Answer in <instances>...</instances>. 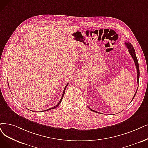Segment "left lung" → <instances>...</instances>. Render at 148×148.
I'll use <instances>...</instances> for the list:
<instances>
[{
	"label": "left lung",
	"mask_w": 148,
	"mask_h": 148,
	"mask_svg": "<svg viewBox=\"0 0 148 148\" xmlns=\"http://www.w3.org/2000/svg\"><path fill=\"white\" fill-rule=\"evenodd\" d=\"M125 45L126 46V47L128 49V51H129V53H130V55H131L132 58H133V60L134 61V62H135V66H136V69H137V82L138 83V81H139V77H140V70H139V65H138V60H137V56H136V54H135V50L134 49V47L132 46V45L129 43V42H126L125 43ZM137 90H138V87H137V90H136L134 95V97L132 99V101L133 100V99L134 98L135 96L136 93H137ZM90 109V110H91L93 112H97V113H99V112L96 111V110H92L91 108H88Z\"/></svg>",
	"instance_id": "8db88e82"
}]
</instances>
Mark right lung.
I'll return each instance as SVG.
<instances>
[{"mask_svg":"<svg viewBox=\"0 0 148 148\" xmlns=\"http://www.w3.org/2000/svg\"><path fill=\"white\" fill-rule=\"evenodd\" d=\"M68 84H69V83L66 86V87H65V88H64V91H63V93H62V97H61V99L60 100V101H59V103L56 105V106H55L54 107H53V108H49V109H47V110H45V111H46V110H50V109H55V108H57L58 106L60 105V104H61V101H62V98H63V97H64V93H65V91H66V88H67V86H68ZM43 111H44V110H42V112H43ZM41 112V111H40Z\"/></svg>","mask_w":148,"mask_h":148,"instance_id":"obj_1","label":"right lung"}]
</instances>
